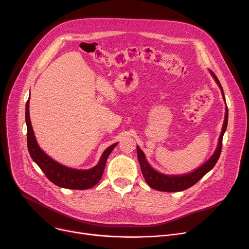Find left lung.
<instances>
[{"label": "left lung", "mask_w": 249, "mask_h": 249, "mask_svg": "<svg viewBox=\"0 0 249 249\" xmlns=\"http://www.w3.org/2000/svg\"><path fill=\"white\" fill-rule=\"evenodd\" d=\"M212 77L214 78V80L216 81V83L218 84L222 96L225 100V97L223 94V89L222 86L220 85V82L218 81L217 77L215 76V74L213 72H211ZM227 122H228V108L226 106V112H225V118H224V123H223V127L221 130V133L219 136V141H218V145L216 150H215L214 154L209 158V160H207L201 167L197 168L195 171L189 173V174H185V175H173V176H169V175H164L161 174L159 172H157L156 170H154L149 163L147 162L145 155L143 153V151L139 147H137V156H138V161L140 164L141 167V171L143 174V177L145 178V181L147 182V184L150 186L153 189L159 190V191H165V192H176V191H183L191 186H193L195 183H197L207 172H209L213 167L214 165L216 164V162L219 159L220 153H221V148H222V138H223V134L226 130L227 127Z\"/></svg>", "instance_id": "8db88e82"}]
</instances>
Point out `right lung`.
Returning a JSON list of instances; mask_svg holds the SVG:
<instances>
[{"instance_id": "1", "label": "right lung", "mask_w": 249, "mask_h": 249, "mask_svg": "<svg viewBox=\"0 0 249 249\" xmlns=\"http://www.w3.org/2000/svg\"><path fill=\"white\" fill-rule=\"evenodd\" d=\"M26 124H27V145L28 150L34 162L37 163L41 170L45 173L47 178L53 182L57 186L67 189L84 190L95 186L100 181L108 156L112 152L115 143L108 147L103 152L100 161L95 167L88 170H78L66 167L64 165L56 162L51 157H49L39 147L33 127L31 125L30 113H29V100L26 104Z\"/></svg>"}]
</instances>
